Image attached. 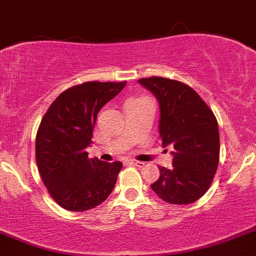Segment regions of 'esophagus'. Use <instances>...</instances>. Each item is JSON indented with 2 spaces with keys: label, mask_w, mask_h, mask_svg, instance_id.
<instances>
[{
  "label": "esophagus",
  "mask_w": 256,
  "mask_h": 256,
  "mask_svg": "<svg viewBox=\"0 0 256 256\" xmlns=\"http://www.w3.org/2000/svg\"><path fill=\"white\" fill-rule=\"evenodd\" d=\"M128 163H130V164H134V166H138V167H144L145 164L144 162H139V160H128Z\"/></svg>",
  "instance_id": "1"
}]
</instances>
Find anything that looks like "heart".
I'll use <instances>...</instances> for the list:
<instances>
[{"label":"heart","instance_id":"b5f03b06","mask_svg":"<svg viewBox=\"0 0 256 256\" xmlns=\"http://www.w3.org/2000/svg\"><path fill=\"white\" fill-rule=\"evenodd\" d=\"M130 102H131V100H130Z\"/></svg>","mask_w":256,"mask_h":256}]
</instances>
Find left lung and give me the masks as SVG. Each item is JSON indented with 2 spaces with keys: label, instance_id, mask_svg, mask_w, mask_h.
<instances>
[{
  "label": "left lung",
  "instance_id": "8db88e82",
  "mask_svg": "<svg viewBox=\"0 0 256 256\" xmlns=\"http://www.w3.org/2000/svg\"><path fill=\"white\" fill-rule=\"evenodd\" d=\"M160 103L163 148L174 146L172 167L160 168L150 188L171 204H190L210 188L220 162L217 118L199 94L177 80L152 76L138 80Z\"/></svg>",
  "mask_w": 256,
  "mask_h": 256
}]
</instances>
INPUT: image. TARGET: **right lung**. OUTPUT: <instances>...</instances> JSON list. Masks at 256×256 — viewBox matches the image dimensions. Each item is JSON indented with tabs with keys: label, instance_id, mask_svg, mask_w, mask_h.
Returning a JSON list of instances; mask_svg holds the SVG:
<instances>
[{
	"label": "right lung",
	"instance_id": "right-lung-1",
	"mask_svg": "<svg viewBox=\"0 0 256 256\" xmlns=\"http://www.w3.org/2000/svg\"><path fill=\"white\" fill-rule=\"evenodd\" d=\"M126 82H88L62 92L43 116L36 138L39 174L62 208L84 212L104 202L114 190L121 162L88 158L100 108Z\"/></svg>",
	"mask_w": 256,
	"mask_h": 256
}]
</instances>
